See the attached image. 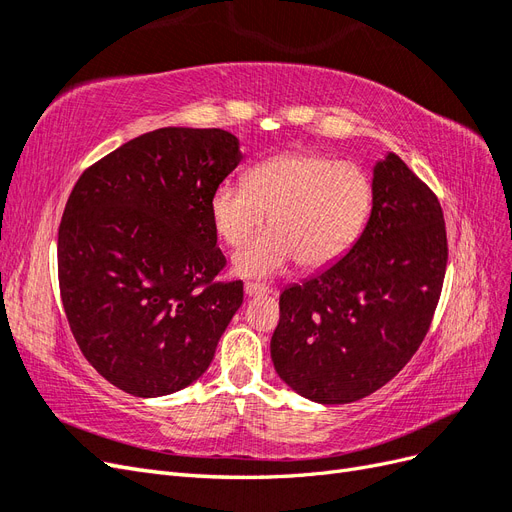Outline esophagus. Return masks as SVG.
Returning a JSON list of instances; mask_svg holds the SVG:
<instances>
[{
    "label": "esophagus",
    "mask_w": 512,
    "mask_h": 512,
    "mask_svg": "<svg viewBox=\"0 0 512 512\" xmlns=\"http://www.w3.org/2000/svg\"><path fill=\"white\" fill-rule=\"evenodd\" d=\"M269 292H271V288L265 286V284H254V282L245 284L247 297H265V294H269Z\"/></svg>",
    "instance_id": "obj_1"
}]
</instances>
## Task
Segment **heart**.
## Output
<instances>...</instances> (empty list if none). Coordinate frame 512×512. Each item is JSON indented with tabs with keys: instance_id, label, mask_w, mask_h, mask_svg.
Masks as SVG:
<instances>
[{
	"instance_id": "1",
	"label": "heart",
	"mask_w": 512,
	"mask_h": 512,
	"mask_svg": "<svg viewBox=\"0 0 512 512\" xmlns=\"http://www.w3.org/2000/svg\"><path fill=\"white\" fill-rule=\"evenodd\" d=\"M374 205V181L356 162L314 151H292L256 164L245 183L213 190L209 215L224 243L239 247L232 269L265 280L297 260L303 269L333 265L361 237Z\"/></svg>"
}]
</instances>
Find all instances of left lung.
<instances>
[{
  "label": "left lung",
  "instance_id": "8db88e82",
  "mask_svg": "<svg viewBox=\"0 0 512 512\" xmlns=\"http://www.w3.org/2000/svg\"><path fill=\"white\" fill-rule=\"evenodd\" d=\"M374 205L333 265L288 286L273 367L316 404H350L393 380L425 339L446 273L442 207L395 153L374 164Z\"/></svg>",
  "mask_w": 512,
  "mask_h": 512
}]
</instances>
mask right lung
<instances>
[{
	"instance_id": "add662e5",
	"label": "right lung",
	"mask_w": 512,
	"mask_h": 512,
	"mask_svg": "<svg viewBox=\"0 0 512 512\" xmlns=\"http://www.w3.org/2000/svg\"><path fill=\"white\" fill-rule=\"evenodd\" d=\"M241 160L226 130L160 128L76 181L57 237L61 301L85 359L117 389L162 397L209 369L243 303L241 282L209 284L226 265L209 200Z\"/></svg>"
}]
</instances>
